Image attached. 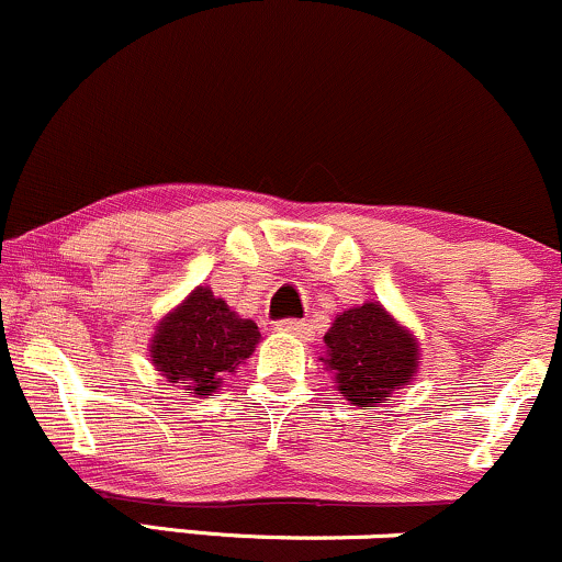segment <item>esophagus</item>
Here are the masks:
<instances>
[{
    "label": "esophagus",
    "instance_id": "34e87169",
    "mask_svg": "<svg viewBox=\"0 0 562 562\" xmlns=\"http://www.w3.org/2000/svg\"><path fill=\"white\" fill-rule=\"evenodd\" d=\"M277 328L291 333V336H299V338H306V336H310V330H312L306 319H282Z\"/></svg>",
    "mask_w": 562,
    "mask_h": 562
}]
</instances>
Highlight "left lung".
<instances>
[{
    "mask_svg": "<svg viewBox=\"0 0 562 562\" xmlns=\"http://www.w3.org/2000/svg\"><path fill=\"white\" fill-rule=\"evenodd\" d=\"M325 366L357 408H375L418 371V341L375 301L347 310L325 333Z\"/></svg>",
    "mask_w": 562,
    "mask_h": 562,
    "instance_id": "left-lung-1",
    "label": "left lung"
}]
</instances>
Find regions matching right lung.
Returning <instances> with one entry per match:
<instances>
[{
    "label": "right lung",
    "instance_id": "add662e5",
    "mask_svg": "<svg viewBox=\"0 0 562 562\" xmlns=\"http://www.w3.org/2000/svg\"><path fill=\"white\" fill-rule=\"evenodd\" d=\"M258 341L261 333L252 319L239 317L211 288L200 285L154 328L149 355L170 384L189 386L202 397L237 373Z\"/></svg>",
    "mask_w": 562,
    "mask_h": 562
}]
</instances>
